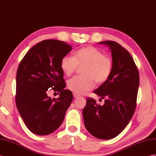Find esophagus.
I'll return each mask as SVG.
<instances>
[{
  "instance_id": "obj_1",
  "label": "esophagus",
  "mask_w": 156,
  "mask_h": 156,
  "mask_svg": "<svg viewBox=\"0 0 156 156\" xmlns=\"http://www.w3.org/2000/svg\"><path fill=\"white\" fill-rule=\"evenodd\" d=\"M73 96H74V98H78V97H80L78 94H75V93H74V94H73Z\"/></svg>"
}]
</instances>
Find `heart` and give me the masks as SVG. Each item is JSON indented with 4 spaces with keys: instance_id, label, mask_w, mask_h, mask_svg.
<instances>
[{
    "instance_id": "b5f03b06",
    "label": "heart",
    "mask_w": 156,
    "mask_h": 156,
    "mask_svg": "<svg viewBox=\"0 0 156 156\" xmlns=\"http://www.w3.org/2000/svg\"><path fill=\"white\" fill-rule=\"evenodd\" d=\"M79 65H84L83 75L74 77L68 82L69 90L78 95L85 94L92 89L95 81L97 83L105 82L113 70L112 59L93 46L82 48L76 52L75 57L66 55L61 60V69L67 76L73 74Z\"/></svg>"
}]
</instances>
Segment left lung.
<instances>
[{"mask_svg": "<svg viewBox=\"0 0 156 156\" xmlns=\"http://www.w3.org/2000/svg\"><path fill=\"white\" fill-rule=\"evenodd\" d=\"M111 51L113 70L107 80L94 93L105 99L103 105L88 98L83 109L87 130L94 137L109 140L125 129L133 116L139 87V73L129 51L113 41L99 42Z\"/></svg>", "mask_w": 156, "mask_h": 156, "instance_id": "8db88e82", "label": "left lung"}]
</instances>
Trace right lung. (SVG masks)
Returning a JSON list of instances; mask_svg holds the SVG:
<instances>
[{"label": "right lung", "mask_w": 156, "mask_h": 156, "mask_svg": "<svg viewBox=\"0 0 156 156\" xmlns=\"http://www.w3.org/2000/svg\"><path fill=\"white\" fill-rule=\"evenodd\" d=\"M72 47L56 39L38 43L27 52L16 74V103L19 113L31 133L39 136L53 133L61 125L73 99L72 91L65 90L61 63ZM50 90L60 93L51 98Z\"/></svg>", "instance_id": "obj_1"}]
</instances>
